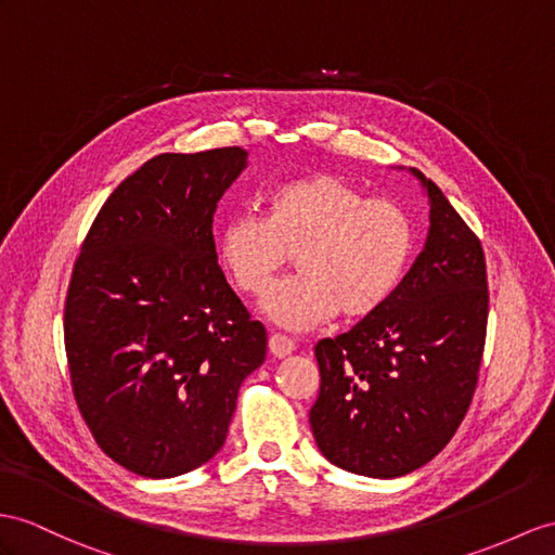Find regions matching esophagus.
<instances>
[{"mask_svg": "<svg viewBox=\"0 0 555 555\" xmlns=\"http://www.w3.org/2000/svg\"><path fill=\"white\" fill-rule=\"evenodd\" d=\"M294 348H296V346H294V341L289 339V336H285V334H270V339H268L270 356L285 358V356L292 353Z\"/></svg>", "mask_w": 555, "mask_h": 555, "instance_id": "1", "label": "esophagus"}]
</instances>
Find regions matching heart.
<instances>
[{
  "label": "heart",
  "mask_w": 555,
  "mask_h": 555,
  "mask_svg": "<svg viewBox=\"0 0 555 555\" xmlns=\"http://www.w3.org/2000/svg\"><path fill=\"white\" fill-rule=\"evenodd\" d=\"M418 242L412 211L390 197H364L356 183L315 171L278 183L266 216L233 214L216 231V256L233 285L266 292L294 254L299 273L268 289L263 308L289 330L339 313L370 318L408 275Z\"/></svg>",
  "instance_id": "b5f03b06"
}]
</instances>
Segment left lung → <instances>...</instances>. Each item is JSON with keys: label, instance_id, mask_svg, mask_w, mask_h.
Listing matches in <instances>:
<instances>
[{"label": "left lung", "instance_id": "obj_1", "mask_svg": "<svg viewBox=\"0 0 555 555\" xmlns=\"http://www.w3.org/2000/svg\"><path fill=\"white\" fill-rule=\"evenodd\" d=\"M430 231L390 301L315 344L320 393L310 428L344 470L398 478L430 462L464 422L488 336L480 237L424 179Z\"/></svg>", "mask_w": 555, "mask_h": 555}]
</instances>
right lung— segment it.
Masks as SVG:
<instances>
[{
	"instance_id": "1",
	"label": "right lung",
	"mask_w": 555,
	"mask_h": 555,
	"mask_svg": "<svg viewBox=\"0 0 555 555\" xmlns=\"http://www.w3.org/2000/svg\"><path fill=\"white\" fill-rule=\"evenodd\" d=\"M242 147L162 153L121 181L79 247L63 308L73 396L99 448L143 478L221 450L266 327L225 282L214 211Z\"/></svg>"
}]
</instances>
